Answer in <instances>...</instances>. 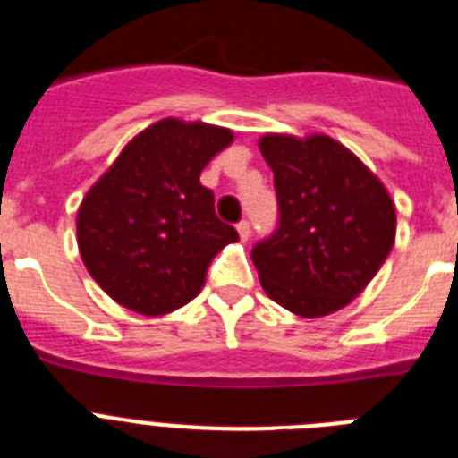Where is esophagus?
<instances>
[{"label":"esophagus","instance_id":"esophagus-1","mask_svg":"<svg viewBox=\"0 0 458 458\" xmlns=\"http://www.w3.org/2000/svg\"><path fill=\"white\" fill-rule=\"evenodd\" d=\"M236 229H238V236H241V241H248L250 233H252V229H250V222L248 220L238 222Z\"/></svg>","mask_w":458,"mask_h":458}]
</instances>
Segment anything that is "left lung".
<instances>
[{
	"label": "left lung",
	"mask_w": 458,
	"mask_h": 458,
	"mask_svg": "<svg viewBox=\"0 0 458 458\" xmlns=\"http://www.w3.org/2000/svg\"><path fill=\"white\" fill-rule=\"evenodd\" d=\"M277 229L252 248L261 286L298 317L318 318L362 293L394 245L386 185L327 135H264Z\"/></svg>",
	"instance_id": "left-lung-1"
}]
</instances>
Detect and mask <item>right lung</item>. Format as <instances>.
<instances>
[{"label": "right lung", "mask_w": 458, "mask_h": 458, "mask_svg": "<svg viewBox=\"0 0 458 458\" xmlns=\"http://www.w3.org/2000/svg\"><path fill=\"white\" fill-rule=\"evenodd\" d=\"M232 141L220 125L157 121L89 190L78 210V248L109 298L163 317L199 293L213 257L238 241L199 183L201 169Z\"/></svg>", "instance_id": "obj_1"}]
</instances>
